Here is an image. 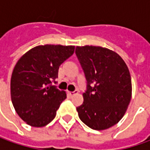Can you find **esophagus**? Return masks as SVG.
Returning a JSON list of instances; mask_svg holds the SVG:
<instances>
[{
	"label": "esophagus",
	"mask_w": 150,
	"mask_h": 150,
	"mask_svg": "<svg viewBox=\"0 0 150 150\" xmlns=\"http://www.w3.org/2000/svg\"><path fill=\"white\" fill-rule=\"evenodd\" d=\"M78 93V91L75 90V91H73V92H68L67 93H68V95L70 96V97H72V96L74 95L75 93Z\"/></svg>",
	"instance_id": "esophagus-1"
}]
</instances>
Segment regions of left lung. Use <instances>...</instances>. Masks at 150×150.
Masks as SVG:
<instances>
[{
	"instance_id": "obj_1",
	"label": "left lung",
	"mask_w": 150,
	"mask_h": 150,
	"mask_svg": "<svg viewBox=\"0 0 150 150\" xmlns=\"http://www.w3.org/2000/svg\"><path fill=\"white\" fill-rule=\"evenodd\" d=\"M75 53L87 80L78 117L93 129H107L119 122L129 104V68L119 55L102 47H77Z\"/></svg>"
}]
</instances>
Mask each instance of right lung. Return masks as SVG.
Masks as SVG:
<instances>
[{
    "label": "right lung",
    "instance_id": "obj_1",
    "mask_svg": "<svg viewBox=\"0 0 150 150\" xmlns=\"http://www.w3.org/2000/svg\"><path fill=\"white\" fill-rule=\"evenodd\" d=\"M74 49V46H38L16 62L11 79V96L16 112L27 124L39 128L54 119L67 94L52 83H57L59 67Z\"/></svg>",
    "mask_w": 150,
    "mask_h": 150
}]
</instances>
